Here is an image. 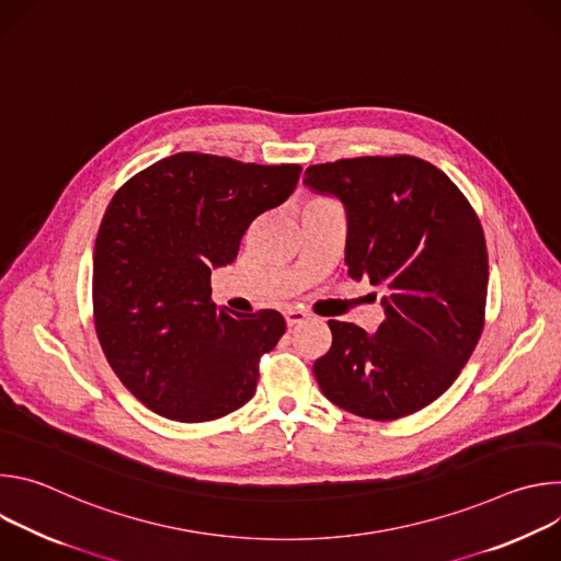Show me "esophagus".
I'll list each match as a JSON object with an SVG mask.
<instances>
[{"mask_svg": "<svg viewBox=\"0 0 561 561\" xmlns=\"http://www.w3.org/2000/svg\"><path fill=\"white\" fill-rule=\"evenodd\" d=\"M284 317H286V324H288V329H293V327H299V324H304V322H308V312L306 310H301V308H288L286 312H284Z\"/></svg>", "mask_w": 561, "mask_h": 561, "instance_id": "esophagus-1", "label": "esophagus"}]
</instances>
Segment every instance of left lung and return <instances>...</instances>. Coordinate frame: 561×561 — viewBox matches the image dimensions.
Listing matches in <instances>:
<instances>
[{"instance_id":"1","label":"left lung","mask_w":561,"mask_h":561,"mask_svg":"<svg viewBox=\"0 0 561 561\" xmlns=\"http://www.w3.org/2000/svg\"><path fill=\"white\" fill-rule=\"evenodd\" d=\"M304 184L342 202L346 266L386 295L377 333L335 322L312 366L331 402L366 420L422 411L457 379L484 331V230L459 188L411 154L308 167Z\"/></svg>"}]
</instances>
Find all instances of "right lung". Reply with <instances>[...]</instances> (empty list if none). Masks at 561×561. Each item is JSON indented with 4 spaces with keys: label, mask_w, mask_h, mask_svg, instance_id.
Masks as SVG:
<instances>
[{
    "label": "right lung",
    "mask_w": 561,
    "mask_h": 561,
    "mask_svg": "<svg viewBox=\"0 0 561 561\" xmlns=\"http://www.w3.org/2000/svg\"><path fill=\"white\" fill-rule=\"evenodd\" d=\"M299 173L178 152L111 199L93 253L95 329L115 375L152 413L210 422L255 394L260 357L286 322L277 310L213 304L210 273L234 262L251 221L284 204Z\"/></svg>",
    "instance_id": "obj_1"
}]
</instances>
